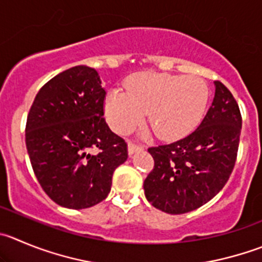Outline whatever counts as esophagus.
Wrapping results in <instances>:
<instances>
[{
	"mask_svg": "<svg viewBox=\"0 0 262 262\" xmlns=\"http://www.w3.org/2000/svg\"><path fill=\"white\" fill-rule=\"evenodd\" d=\"M143 148L144 146L141 145V144H136V143H134V141H129L128 143V153L129 154H134L135 151L141 150Z\"/></svg>",
	"mask_w": 262,
	"mask_h": 262,
	"instance_id": "obj_1",
	"label": "esophagus"
}]
</instances>
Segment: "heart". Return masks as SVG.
Here are the masks:
<instances>
[{
  "mask_svg": "<svg viewBox=\"0 0 262 262\" xmlns=\"http://www.w3.org/2000/svg\"><path fill=\"white\" fill-rule=\"evenodd\" d=\"M208 87L201 77L143 73L122 90H112L105 99L108 123L118 134L133 131L148 112L157 136L167 140L191 133L203 117Z\"/></svg>",
  "mask_w": 262,
  "mask_h": 262,
  "instance_id": "heart-1",
  "label": "heart"
}]
</instances>
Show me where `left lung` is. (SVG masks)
<instances>
[{"label":"left lung","instance_id":"left-lung-1","mask_svg":"<svg viewBox=\"0 0 262 262\" xmlns=\"http://www.w3.org/2000/svg\"><path fill=\"white\" fill-rule=\"evenodd\" d=\"M215 98L195 131L150 146L154 167L145 181L151 206L171 215L196 210L225 186L235 166L242 114L228 87L215 82Z\"/></svg>","mask_w":262,"mask_h":262}]
</instances>
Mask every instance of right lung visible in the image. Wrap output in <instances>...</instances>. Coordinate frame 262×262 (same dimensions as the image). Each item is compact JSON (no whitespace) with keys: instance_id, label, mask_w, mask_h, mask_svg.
Wrapping results in <instances>:
<instances>
[{"instance_id":"1","label":"right lung","mask_w":262,"mask_h":262,"mask_svg":"<svg viewBox=\"0 0 262 262\" xmlns=\"http://www.w3.org/2000/svg\"><path fill=\"white\" fill-rule=\"evenodd\" d=\"M106 91L94 68L77 66L39 89L29 109L26 144L39 185L59 206L82 210L108 196L127 143L104 118Z\"/></svg>"}]
</instances>
